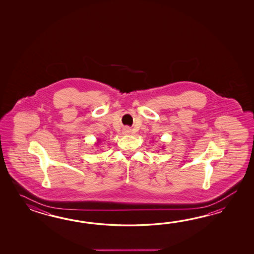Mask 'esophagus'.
<instances>
[{"instance_id":"esophagus-1","label":"esophagus","mask_w":254,"mask_h":254,"mask_svg":"<svg viewBox=\"0 0 254 254\" xmlns=\"http://www.w3.org/2000/svg\"><path fill=\"white\" fill-rule=\"evenodd\" d=\"M124 132H125V134H128L130 132V129H129V127H125V129H124Z\"/></svg>"}]
</instances>
